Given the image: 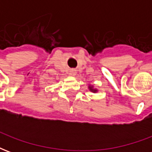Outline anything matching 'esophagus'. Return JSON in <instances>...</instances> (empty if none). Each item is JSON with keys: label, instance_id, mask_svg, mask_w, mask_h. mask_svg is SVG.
Masks as SVG:
<instances>
[{"label": "esophagus", "instance_id": "34e87169", "mask_svg": "<svg viewBox=\"0 0 152 152\" xmlns=\"http://www.w3.org/2000/svg\"><path fill=\"white\" fill-rule=\"evenodd\" d=\"M69 74L71 76H76V71L74 69H71L69 71Z\"/></svg>", "mask_w": 152, "mask_h": 152}]
</instances>
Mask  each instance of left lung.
I'll return each mask as SVG.
<instances>
[{
    "label": "left lung",
    "mask_w": 152,
    "mask_h": 152,
    "mask_svg": "<svg viewBox=\"0 0 152 152\" xmlns=\"http://www.w3.org/2000/svg\"><path fill=\"white\" fill-rule=\"evenodd\" d=\"M89 90H90V91L93 93H96L97 91H98V90H97L96 89H94V87H93V86H89Z\"/></svg>",
    "instance_id": "left-lung-1"
}]
</instances>
